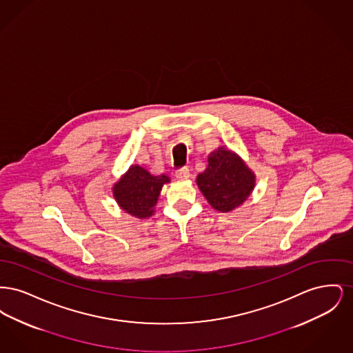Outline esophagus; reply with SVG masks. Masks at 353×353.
Wrapping results in <instances>:
<instances>
[{"label": "esophagus", "mask_w": 353, "mask_h": 353, "mask_svg": "<svg viewBox=\"0 0 353 353\" xmlns=\"http://www.w3.org/2000/svg\"><path fill=\"white\" fill-rule=\"evenodd\" d=\"M189 176H190V172H189L188 167H184V168H180L176 170V177H177L179 180H186Z\"/></svg>", "instance_id": "esophagus-1"}]
</instances>
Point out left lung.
I'll return each instance as SVG.
<instances>
[{
    "instance_id": "8db88e82",
    "label": "left lung",
    "mask_w": 353,
    "mask_h": 353,
    "mask_svg": "<svg viewBox=\"0 0 353 353\" xmlns=\"http://www.w3.org/2000/svg\"><path fill=\"white\" fill-rule=\"evenodd\" d=\"M255 183V176L233 153L219 148L209 156V165L199 174L197 185L208 202L219 212H230L245 201Z\"/></svg>"
}]
</instances>
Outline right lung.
<instances>
[{"instance_id": "add662e5", "label": "right lung", "mask_w": 353, "mask_h": 353, "mask_svg": "<svg viewBox=\"0 0 353 353\" xmlns=\"http://www.w3.org/2000/svg\"><path fill=\"white\" fill-rule=\"evenodd\" d=\"M165 183H169L168 176H152L147 169L132 165L115 185L114 196L127 213L145 219L153 213V206Z\"/></svg>"}]
</instances>
